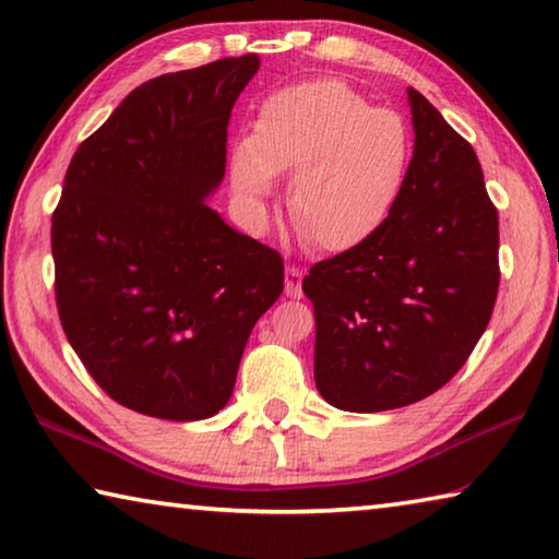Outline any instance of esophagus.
Here are the masks:
<instances>
[{"instance_id":"1","label":"esophagus","mask_w":559,"mask_h":559,"mask_svg":"<svg viewBox=\"0 0 559 559\" xmlns=\"http://www.w3.org/2000/svg\"><path fill=\"white\" fill-rule=\"evenodd\" d=\"M300 281H302V271L298 266H286V296L290 298L302 296Z\"/></svg>"}]
</instances>
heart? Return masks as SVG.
I'll use <instances>...</instances> for the list:
<instances>
[{"label":"heart","mask_w":559,"mask_h":559,"mask_svg":"<svg viewBox=\"0 0 559 559\" xmlns=\"http://www.w3.org/2000/svg\"><path fill=\"white\" fill-rule=\"evenodd\" d=\"M414 128L404 112L372 108L335 79L283 88L261 103L251 135L234 150L236 200L266 219L273 175H292L288 206L318 249L340 253L380 234L400 204L414 163Z\"/></svg>","instance_id":"b5f03b06"}]
</instances>
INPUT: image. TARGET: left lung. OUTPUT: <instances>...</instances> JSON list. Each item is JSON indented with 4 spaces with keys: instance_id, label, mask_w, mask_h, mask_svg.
Listing matches in <instances>:
<instances>
[{
    "instance_id": "8db88e82",
    "label": "left lung",
    "mask_w": 559,
    "mask_h": 559,
    "mask_svg": "<svg viewBox=\"0 0 559 559\" xmlns=\"http://www.w3.org/2000/svg\"><path fill=\"white\" fill-rule=\"evenodd\" d=\"M414 163L370 241L318 261L316 384L337 409L386 412L441 390L493 316L498 210L468 140L409 88Z\"/></svg>"
}]
</instances>
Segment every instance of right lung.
<instances>
[{"label": "right lung", "mask_w": 559, "mask_h": 559, "mask_svg": "<svg viewBox=\"0 0 559 559\" xmlns=\"http://www.w3.org/2000/svg\"><path fill=\"white\" fill-rule=\"evenodd\" d=\"M259 56L143 83L83 140L51 216L56 308L110 400L169 421L229 402L283 259L204 200L226 167V128Z\"/></svg>", "instance_id": "obj_1"}]
</instances>
